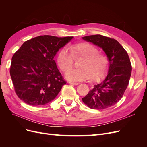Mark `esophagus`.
Returning a JSON list of instances; mask_svg holds the SVG:
<instances>
[{"label": "esophagus", "mask_w": 147, "mask_h": 147, "mask_svg": "<svg viewBox=\"0 0 147 147\" xmlns=\"http://www.w3.org/2000/svg\"><path fill=\"white\" fill-rule=\"evenodd\" d=\"M69 83L70 84H75V85H78L79 84L78 83H76V82H69Z\"/></svg>", "instance_id": "1"}]
</instances>
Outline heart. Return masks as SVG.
Listing matches in <instances>:
<instances>
[{
    "label": "heart",
    "mask_w": 147,
    "mask_h": 147,
    "mask_svg": "<svg viewBox=\"0 0 147 147\" xmlns=\"http://www.w3.org/2000/svg\"><path fill=\"white\" fill-rule=\"evenodd\" d=\"M67 48H63L57 56V61L60 69L65 72L73 64L74 59L82 58L79 63V68L73 69L65 74L67 80L71 82H80L90 78L92 81L100 79L106 73L109 61L103 53L98 52L96 47L88 42L75 44Z\"/></svg>",
    "instance_id": "1"
}]
</instances>
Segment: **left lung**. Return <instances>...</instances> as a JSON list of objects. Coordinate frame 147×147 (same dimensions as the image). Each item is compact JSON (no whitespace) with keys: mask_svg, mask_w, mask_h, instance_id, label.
Segmentation results:
<instances>
[{"mask_svg":"<svg viewBox=\"0 0 147 147\" xmlns=\"http://www.w3.org/2000/svg\"><path fill=\"white\" fill-rule=\"evenodd\" d=\"M82 38L102 48L109 62L105 78L96 84L82 100L92 109L109 108L122 98L129 84L132 72L129 57L115 39L101 35H89Z\"/></svg>","mask_w":147,"mask_h":147,"instance_id":"left-lung-1","label":"left lung"}]
</instances>
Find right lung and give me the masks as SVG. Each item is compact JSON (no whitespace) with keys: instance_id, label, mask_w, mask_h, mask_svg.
Returning a JSON list of instances; mask_svg holds the SVG:
<instances>
[{"instance_id":"1","label":"right lung","mask_w":147,"mask_h":147,"mask_svg":"<svg viewBox=\"0 0 147 147\" xmlns=\"http://www.w3.org/2000/svg\"><path fill=\"white\" fill-rule=\"evenodd\" d=\"M74 37L41 35L26 41L13 55L10 76L18 97L38 106L54 100L66 82L54 57Z\"/></svg>"}]
</instances>
